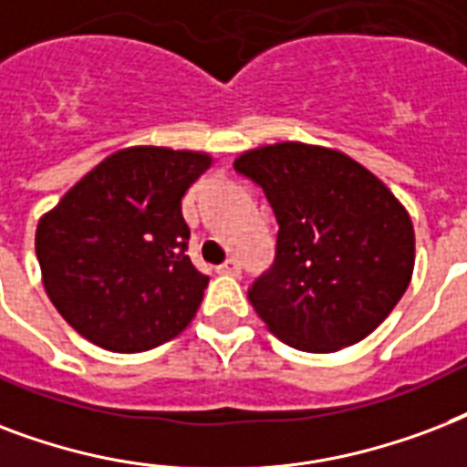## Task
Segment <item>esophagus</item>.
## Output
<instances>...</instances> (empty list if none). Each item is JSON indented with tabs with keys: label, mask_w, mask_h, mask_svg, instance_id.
I'll return each mask as SVG.
<instances>
[{
	"label": "esophagus",
	"mask_w": 467,
	"mask_h": 467,
	"mask_svg": "<svg viewBox=\"0 0 467 467\" xmlns=\"http://www.w3.org/2000/svg\"><path fill=\"white\" fill-rule=\"evenodd\" d=\"M219 273L222 275H241V263L236 258H229L226 263L219 265Z\"/></svg>",
	"instance_id": "esophagus-1"
}]
</instances>
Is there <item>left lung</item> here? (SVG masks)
Here are the masks:
<instances>
[{"instance_id": "left-lung-1", "label": "left lung", "mask_w": 467, "mask_h": 467, "mask_svg": "<svg viewBox=\"0 0 467 467\" xmlns=\"http://www.w3.org/2000/svg\"><path fill=\"white\" fill-rule=\"evenodd\" d=\"M277 219L275 260L248 287L280 341L328 353L363 341L410 287L414 229L395 194L348 155L275 143L234 162Z\"/></svg>"}]
</instances>
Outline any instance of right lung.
<instances>
[{"label": "right lung", "mask_w": 467, "mask_h": 467, "mask_svg": "<svg viewBox=\"0 0 467 467\" xmlns=\"http://www.w3.org/2000/svg\"><path fill=\"white\" fill-rule=\"evenodd\" d=\"M209 165L192 150L124 148L38 222L43 287L87 341L140 353L194 319L209 277L187 255L182 197Z\"/></svg>", "instance_id": "obj_1"}]
</instances>
